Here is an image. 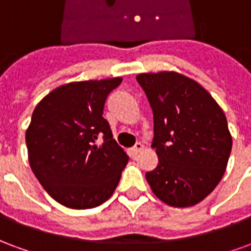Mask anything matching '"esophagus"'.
<instances>
[{"label": "esophagus", "instance_id": "34e87169", "mask_svg": "<svg viewBox=\"0 0 251 251\" xmlns=\"http://www.w3.org/2000/svg\"><path fill=\"white\" fill-rule=\"evenodd\" d=\"M142 149H144V145H142L141 142H137L136 145H134V147H133V148H131V149H130V152L133 153V154H137V153L141 152Z\"/></svg>", "mask_w": 251, "mask_h": 251}]
</instances>
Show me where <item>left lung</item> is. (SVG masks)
Listing matches in <instances>:
<instances>
[{"mask_svg":"<svg viewBox=\"0 0 251 251\" xmlns=\"http://www.w3.org/2000/svg\"><path fill=\"white\" fill-rule=\"evenodd\" d=\"M137 82L153 110L158 156L147 181L165 204H198L226 171L232 147L226 115L205 88L179 72L138 74Z\"/></svg>","mask_w":251,"mask_h":251,"instance_id":"obj_1","label":"left lung"}]
</instances>
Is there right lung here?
<instances>
[{
  "instance_id": "obj_1",
  "label": "right lung",
  "mask_w": 251,
  "mask_h": 251,
  "mask_svg": "<svg viewBox=\"0 0 251 251\" xmlns=\"http://www.w3.org/2000/svg\"><path fill=\"white\" fill-rule=\"evenodd\" d=\"M122 77L71 82L37 103L25 133L33 174L51 198L74 210L98 207L113 195L129 156L103 117ZM104 137L99 147L95 141Z\"/></svg>"
}]
</instances>
